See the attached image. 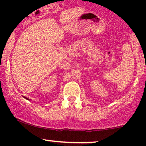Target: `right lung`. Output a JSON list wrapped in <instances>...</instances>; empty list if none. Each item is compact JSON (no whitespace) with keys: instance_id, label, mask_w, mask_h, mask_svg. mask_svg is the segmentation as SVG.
I'll return each instance as SVG.
<instances>
[{"instance_id":"1","label":"right lung","mask_w":146,"mask_h":146,"mask_svg":"<svg viewBox=\"0 0 146 146\" xmlns=\"http://www.w3.org/2000/svg\"><path fill=\"white\" fill-rule=\"evenodd\" d=\"M24 98H25V97H24ZM26 98V99H27V100H29V99H28L27 98Z\"/></svg>"}]
</instances>
